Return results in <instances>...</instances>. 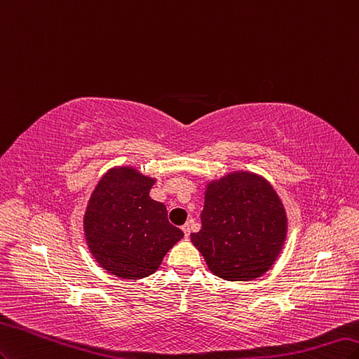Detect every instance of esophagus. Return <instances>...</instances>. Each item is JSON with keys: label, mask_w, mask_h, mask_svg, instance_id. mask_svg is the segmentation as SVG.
<instances>
[{"label": "esophagus", "mask_w": 359, "mask_h": 359, "mask_svg": "<svg viewBox=\"0 0 359 359\" xmlns=\"http://www.w3.org/2000/svg\"><path fill=\"white\" fill-rule=\"evenodd\" d=\"M182 231L184 233V237H189V233H191V225L189 224H184L183 226H182Z\"/></svg>", "instance_id": "34e87169"}]
</instances>
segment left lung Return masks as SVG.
<instances>
[{
    "label": "left lung",
    "instance_id": "8db88e82",
    "mask_svg": "<svg viewBox=\"0 0 359 359\" xmlns=\"http://www.w3.org/2000/svg\"><path fill=\"white\" fill-rule=\"evenodd\" d=\"M286 236V210L273 184L240 170L205 184L201 229L191 241L215 276L249 282L273 267Z\"/></svg>",
    "mask_w": 359,
    "mask_h": 359
}]
</instances>
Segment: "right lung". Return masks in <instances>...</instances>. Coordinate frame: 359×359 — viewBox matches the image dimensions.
<instances>
[{
  "instance_id": "1",
  "label": "right lung",
  "mask_w": 359,
  "mask_h": 359,
  "mask_svg": "<svg viewBox=\"0 0 359 359\" xmlns=\"http://www.w3.org/2000/svg\"><path fill=\"white\" fill-rule=\"evenodd\" d=\"M156 179L133 165L110 168L92 191L83 215L90 255L118 279L154 274L183 233L167 219V207L150 198Z\"/></svg>"
}]
</instances>
